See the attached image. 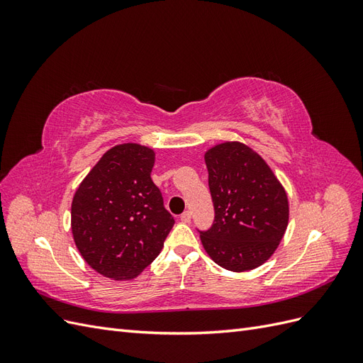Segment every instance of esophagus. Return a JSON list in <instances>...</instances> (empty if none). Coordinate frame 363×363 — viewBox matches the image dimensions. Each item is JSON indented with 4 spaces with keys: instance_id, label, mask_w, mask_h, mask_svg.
Returning <instances> with one entry per match:
<instances>
[{
    "instance_id": "1",
    "label": "esophagus",
    "mask_w": 363,
    "mask_h": 363,
    "mask_svg": "<svg viewBox=\"0 0 363 363\" xmlns=\"http://www.w3.org/2000/svg\"><path fill=\"white\" fill-rule=\"evenodd\" d=\"M191 218H192V213H191L189 211H186V212H183V213L180 215V221H182V223H189Z\"/></svg>"
}]
</instances>
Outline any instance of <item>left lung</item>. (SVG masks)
I'll use <instances>...</instances> for the list:
<instances>
[{"label":"left lung","instance_id":"left-lung-1","mask_svg":"<svg viewBox=\"0 0 363 363\" xmlns=\"http://www.w3.org/2000/svg\"><path fill=\"white\" fill-rule=\"evenodd\" d=\"M215 219L200 232L207 255L228 271L260 267L277 250L289 219L288 195L256 151L224 142L204 155Z\"/></svg>","mask_w":363,"mask_h":363}]
</instances>
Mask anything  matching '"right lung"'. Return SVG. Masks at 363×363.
I'll return each mask as SVG.
<instances>
[{
    "mask_svg": "<svg viewBox=\"0 0 363 363\" xmlns=\"http://www.w3.org/2000/svg\"><path fill=\"white\" fill-rule=\"evenodd\" d=\"M152 167L151 148L116 145L104 152L74 195V242L87 265L104 277L139 276L159 256L174 225L151 180Z\"/></svg>",
    "mask_w": 363,
    "mask_h": 363,
    "instance_id": "obj_1",
    "label": "right lung"
}]
</instances>
